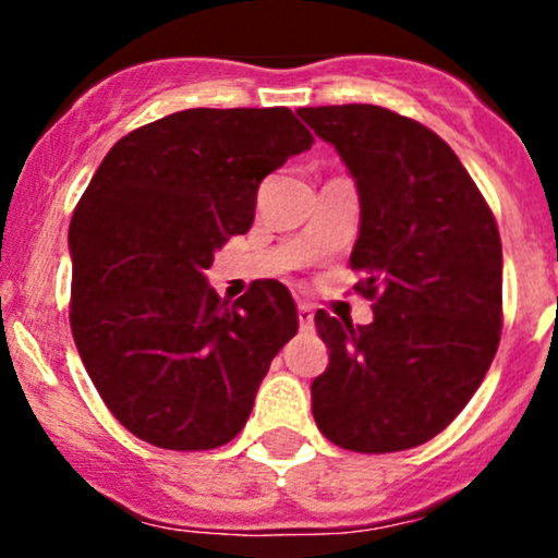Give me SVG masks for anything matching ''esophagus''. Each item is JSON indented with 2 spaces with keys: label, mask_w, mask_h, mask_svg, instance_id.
<instances>
[{
  "label": "esophagus",
  "mask_w": 558,
  "mask_h": 558,
  "mask_svg": "<svg viewBox=\"0 0 558 558\" xmlns=\"http://www.w3.org/2000/svg\"><path fill=\"white\" fill-rule=\"evenodd\" d=\"M296 315H300V326L302 329H313V305L311 302H300L296 305Z\"/></svg>",
  "instance_id": "esophagus-1"
}]
</instances>
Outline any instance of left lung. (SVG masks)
I'll use <instances>...</instances> for the list:
<instances>
[{
	"mask_svg": "<svg viewBox=\"0 0 558 558\" xmlns=\"http://www.w3.org/2000/svg\"><path fill=\"white\" fill-rule=\"evenodd\" d=\"M296 112L356 180L351 267L375 302L367 326L315 313L329 367L313 380V418L345 451H408L440 435L492 367L502 329L497 221L424 123L378 105Z\"/></svg>",
	"mask_w": 558,
	"mask_h": 558,
	"instance_id": "left-lung-1",
	"label": "left lung"
}]
</instances>
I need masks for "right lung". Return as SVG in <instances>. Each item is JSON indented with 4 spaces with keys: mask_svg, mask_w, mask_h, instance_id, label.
<instances>
[{
    "mask_svg": "<svg viewBox=\"0 0 558 558\" xmlns=\"http://www.w3.org/2000/svg\"><path fill=\"white\" fill-rule=\"evenodd\" d=\"M313 145L289 107H194L118 140L70 223V324L107 410L167 451L240 435L269 362L300 329L289 289L232 307L213 253L253 223L258 183Z\"/></svg>",
    "mask_w": 558,
    "mask_h": 558,
    "instance_id": "1",
    "label": "right lung"
}]
</instances>
